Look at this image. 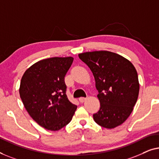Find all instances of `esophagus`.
Returning <instances> with one entry per match:
<instances>
[{
	"mask_svg": "<svg viewBox=\"0 0 159 159\" xmlns=\"http://www.w3.org/2000/svg\"><path fill=\"white\" fill-rule=\"evenodd\" d=\"M86 98H85V97H80L79 98V102H81V103L84 102L85 101H86Z\"/></svg>",
	"mask_w": 159,
	"mask_h": 159,
	"instance_id": "34e87169",
	"label": "esophagus"
}]
</instances>
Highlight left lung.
<instances>
[{
    "label": "left lung",
    "mask_w": 159,
    "mask_h": 159,
    "mask_svg": "<svg viewBox=\"0 0 159 159\" xmlns=\"http://www.w3.org/2000/svg\"><path fill=\"white\" fill-rule=\"evenodd\" d=\"M91 69L98 90L100 109L93 115L100 126L112 129L130 115L138 100L140 85L132 62L117 53L101 50L80 53Z\"/></svg>",
    "instance_id": "obj_1"
}]
</instances>
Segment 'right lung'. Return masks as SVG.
<instances>
[{
  "instance_id": "right-lung-1",
  "label": "right lung",
  "mask_w": 159,
  "mask_h": 159,
  "mask_svg": "<svg viewBox=\"0 0 159 159\" xmlns=\"http://www.w3.org/2000/svg\"><path fill=\"white\" fill-rule=\"evenodd\" d=\"M73 57H51L30 67L21 78L20 97L31 117L40 126L57 131L71 121L77 106L66 95L65 76Z\"/></svg>"
}]
</instances>
